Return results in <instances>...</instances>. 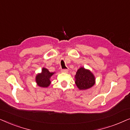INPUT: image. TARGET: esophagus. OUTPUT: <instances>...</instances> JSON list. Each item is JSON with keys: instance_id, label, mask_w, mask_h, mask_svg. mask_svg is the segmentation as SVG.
Masks as SVG:
<instances>
[{"instance_id": "1", "label": "esophagus", "mask_w": 130, "mask_h": 130, "mask_svg": "<svg viewBox=\"0 0 130 130\" xmlns=\"http://www.w3.org/2000/svg\"><path fill=\"white\" fill-rule=\"evenodd\" d=\"M68 69H63V70H61L62 72H65V73H66V72H68Z\"/></svg>"}]
</instances>
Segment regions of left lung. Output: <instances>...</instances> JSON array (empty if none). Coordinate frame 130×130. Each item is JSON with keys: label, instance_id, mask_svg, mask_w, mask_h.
<instances>
[{"label": "left lung", "instance_id": "1", "mask_svg": "<svg viewBox=\"0 0 130 130\" xmlns=\"http://www.w3.org/2000/svg\"><path fill=\"white\" fill-rule=\"evenodd\" d=\"M75 77V84L79 90H86L94 84L95 78L89 70L81 67L77 71Z\"/></svg>", "mask_w": 130, "mask_h": 130}]
</instances>
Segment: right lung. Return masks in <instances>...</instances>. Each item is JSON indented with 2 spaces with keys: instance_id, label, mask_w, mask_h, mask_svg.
Here are the masks:
<instances>
[{
  "instance_id": "obj_1",
  "label": "right lung",
  "mask_w": 130,
  "mask_h": 130,
  "mask_svg": "<svg viewBox=\"0 0 130 130\" xmlns=\"http://www.w3.org/2000/svg\"><path fill=\"white\" fill-rule=\"evenodd\" d=\"M54 73L50 72L46 68H43L41 74L36 76V83L38 86L42 87H47L51 84L50 78Z\"/></svg>"
}]
</instances>
